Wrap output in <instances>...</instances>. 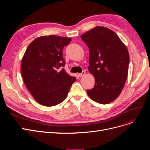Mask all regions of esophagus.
<instances>
[{"mask_svg": "<svg viewBox=\"0 0 150 150\" xmlns=\"http://www.w3.org/2000/svg\"><path fill=\"white\" fill-rule=\"evenodd\" d=\"M85 71H83V72H81V73H80V74H78V76H79V77H81V76H82L83 75H84V74H85Z\"/></svg>", "mask_w": 150, "mask_h": 150, "instance_id": "esophagus-1", "label": "esophagus"}]
</instances>
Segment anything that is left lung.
Here are the masks:
<instances>
[{"label": "left lung", "mask_w": 150, "mask_h": 150, "mask_svg": "<svg viewBox=\"0 0 150 150\" xmlns=\"http://www.w3.org/2000/svg\"><path fill=\"white\" fill-rule=\"evenodd\" d=\"M89 50L88 70L95 77L93 88L87 90L89 97L106 105L120 94L127 81L129 56L127 47L111 30L97 27L81 36Z\"/></svg>", "instance_id": "1"}]
</instances>
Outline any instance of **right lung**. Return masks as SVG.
Wrapping results in <instances>:
<instances>
[{
    "instance_id": "right-lung-1",
    "label": "right lung",
    "mask_w": 150,
    "mask_h": 150,
    "mask_svg": "<svg viewBox=\"0 0 150 150\" xmlns=\"http://www.w3.org/2000/svg\"><path fill=\"white\" fill-rule=\"evenodd\" d=\"M71 38L49 35L35 39L22 58L21 74L35 100L43 106H53L64 101L76 78L64 69L62 49Z\"/></svg>"
}]
</instances>
